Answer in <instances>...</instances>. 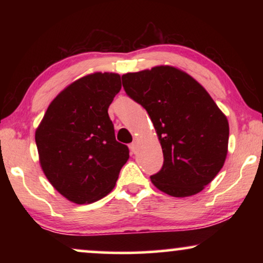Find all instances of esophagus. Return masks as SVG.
<instances>
[{
    "instance_id": "esophagus-1",
    "label": "esophagus",
    "mask_w": 263,
    "mask_h": 263,
    "mask_svg": "<svg viewBox=\"0 0 263 263\" xmlns=\"http://www.w3.org/2000/svg\"><path fill=\"white\" fill-rule=\"evenodd\" d=\"M129 148H130V151H132V153H136V151H138V143L136 142H132L130 145H129Z\"/></svg>"
}]
</instances>
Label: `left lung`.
<instances>
[{
    "instance_id": "left-lung-1",
    "label": "left lung",
    "mask_w": 263,
    "mask_h": 263,
    "mask_svg": "<svg viewBox=\"0 0 263 263\" xmlns=\"http://www.w3.org/2000/svg\"><path fill=\"white\" fill-rule=\"evenodd\" d=\"M122 84L149 115L163 149L164 164L151 176L153 184L175 197L200 193L225 163V115L195 79L175 67L127 73Z\"/></svg>"
}]
</instances>
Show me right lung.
<instances>
[{"instance_id":"obj_1","label":"right lung","mask_w":263,"mask_h":263,"mask_svg":"<svg viewBox=\"0 0 263 263\" xmlns=\"http://www.w3.org/2000/svg\"><path fill=\"white\" fill-rule=\"evenodd\" d=\"M121 87L115 73L79 79L52 100L35 130L43 172L71 202L92 203L106 196L129 159L107 114Z\"/></svg>"}]
</instances>
